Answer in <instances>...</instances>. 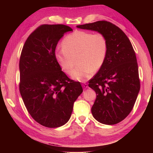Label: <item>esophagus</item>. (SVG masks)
<instances>
[{
    "label": "esophagus",
    "mask_w": 153,
    "mask_h": 153,
    "mask_svg": "<svg viewBox=\"0 0 153 153\" xmlns=\"http://www.w3.org/2000/svg\"><path fill=\"white\" fill-rule=\"evenodd\" d=\"M82 86H83V87L84 88H87L88 87V84H86V83H84V84H82Z\"/></svg>",
    "instance_id": "1"
}]
</instances>
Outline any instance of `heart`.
Masks as SVG:
<instances>
[{"label": "heart", "mask_w": 153, "mask_h": 153, "mask_svg": "<svg viewBox=\"0 0 153 153\" xmlns=\"http://www.w3.org/2000/svg\"><path fill=\"white\" fill-rule=\"evenodd\" d=\"M63 49L55 53V59L62 70L70 74L77 59L79 65L71 72V78L86 82L104 64L107 55L108 44L105 36L100 33L93 34L84 31H76L64 38Z\"/></svg>", "instance_id": "b5f03b06"}]
</instances>
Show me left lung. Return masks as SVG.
Returning <instances> with one entry per match:
<instances>
[{"label":"left lung","instance_id":"8db88e82","mask_svg":"<svg viewBox=\"0 0 153 153\" xmlns=\"http://www.w3.org/2000/svg\"><path fill=\"white\" fill-rule=\"evenodd\" d=\"M77 27L95 31L107 38L105 61L88 84L97 94L91 111L98 122L106 125L120 123L132 110L140 88L132 45L120 28L106 21L77 25Z\"/></svg>","mask_w":153,"mask_h":153}]
</instances>
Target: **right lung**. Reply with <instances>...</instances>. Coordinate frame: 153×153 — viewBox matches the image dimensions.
Segmentation results:
<instances>
[{
    "label": "right lung",
    "instance_id": "1",
    "mask_svg": "<svg viewBox=\"0 0 153 153\" xmlns=\"http://www.w3.org/2000/svg\"><path fill=\"white\" fill-rule=\"evenodd\" d=\"M67 25H42L31 33L19 60V91L32 117L47 128H58L71 117L74 103L83 92L56 61L55 48Z\"/></svg>",
    "mask_w": 153,
    "mask_h": 153
}]
</instances>
